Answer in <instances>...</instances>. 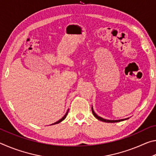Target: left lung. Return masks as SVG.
<instances>
[{"label": "left lung", "instance_id": "obj_1", "mask_svg": "<svg viewBox=\"0 0 156 156\" xmlns=\"http://www.w3.org/2000/svg\"><path fill=\"white\" fill-rule=\"evenodd\" d=\"M91 110H92V113H93V115L96 117L98 120H99L100 121H102V122H120V121H123V120H127L128 118H125V119H122V120H106V119H104V118H102L101 117H100V116L98 115L96 113L94 112V111L93 109V107H91Z\"/></svg>", "mask_w": 156, "mask_h": 156}]
</instances>
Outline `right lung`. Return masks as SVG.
Masks as SVG:
<instances>
[{
  "mask_svg": "<svg viewBox=\"0 0 156 156\" xmlns=\"http://www.w3.org/2000/svg\"><path fill=\"white\" fill-rule=\"evenodd\" d=\"M68 112H69V109L67 110V113H65V115L63 116V117L61 118V119H60L58 121H57V122H54V123H53V124H51V125H56V124H58V123H60V122H62V120H64L65 119V118H66V116H67V113H68Z\"/></svg>",
  "mask_w": 156,
  "mask_h": 156,
  "instance_id": "1",
  "label": "right lung"
}]
</instances>
